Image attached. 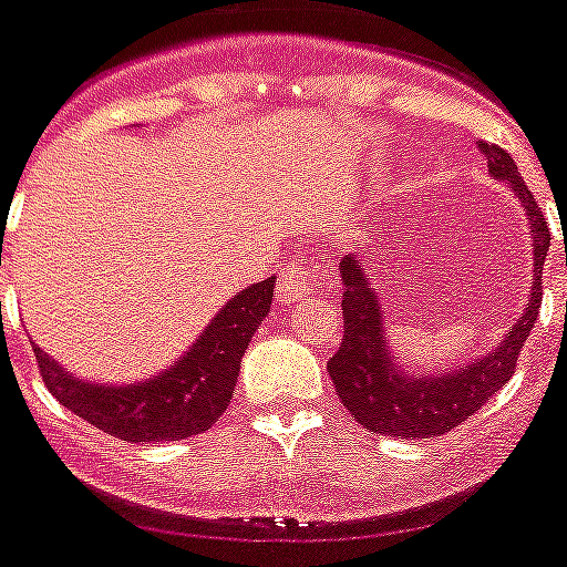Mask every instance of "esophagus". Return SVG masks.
<instances>
[{
  "label": "esophagus",
  "mask_w": 567,
  "mask_h": 567,
  "mask_svg": "<svg viewBox=\"0 0 567 567\" xmlns=\"http://www.w3.org/2000/svg\"><path fill=\"white\" fill-rule=\"evenodd\" d=\"M327 280L310 269H289L278 280V307H295V303L307 301L312 295H324Z\"/></svg>",
  "instance_id": "1"
}]
</instances>
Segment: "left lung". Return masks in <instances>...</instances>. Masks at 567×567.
Returning <instances> with one entry per match:
<instances>
[{
	"label": "left lung",
	"instance_id": "left-lung-1",
	"mask_svg": "<svg viewBox=\"0 0 567 567\" xmlns=\"http://www.w3.org/2000/svg\"><path fill=\"white\" fill-rule=\"evenodd\" d=\"M478 147L493 179L507 182L527 214L533 243L530 298L522 318L498 341V348L443 373H417L402 368L394 353L388 350L377 289L364 275L362 260L357 255H344L339 264L341 284H344V301H341L344 339H341L339 353L327 362V371L333 377L344 409L377 434H391L405 441L437 437V434L452 432L463 420H470L498 388L507 385V379L516 371L518 353L525 348L539 316L542 269H545L547 246H550V228L509 153H504L498 144L486 142H478Z\"/></svg>",
	"mask_w": 567,
	"mask_h": 567
}]
</instances>
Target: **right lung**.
<instances>
[{
	"label": "right lung",
	"instance_id": "obj_1",
	"mask_svg": "<svg viewBox=\"0 0 567 567\" xmlns=\"http://www.w3.org/2000/svg\"><path fill=\"white\" fill-rule=\"evenodd\" d=\"M275 278L251 284L210 318L203 336L171 368L126 385L74 377L34 344L42 382L65 409L126 443L185 441L223 417L231 402L240 359L269 316Z\"/></svg>",
	"mask_w": 567,
	"mask_h": 567
}]
</instances>
